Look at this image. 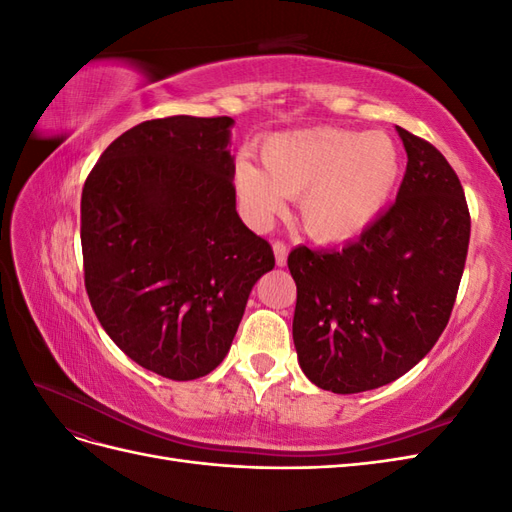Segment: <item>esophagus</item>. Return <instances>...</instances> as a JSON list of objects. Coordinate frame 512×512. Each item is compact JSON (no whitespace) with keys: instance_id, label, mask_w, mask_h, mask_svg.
<instances>
[{"instance_id":"obj_1","label":"esophagus","mask_w":512,"mask_h":512,"mask_svg":"<svg viewBox=\"0 0 512 512\" xmlns=\"http://www.w3.org/2000/svg\"><path fill=\"white\" fill-rule=\"evenodd\" d=\"M273 252H275L277 267H284L286 265V258H288V245L284 241H275L273 243Z\"/></svg>"}]
</instances>
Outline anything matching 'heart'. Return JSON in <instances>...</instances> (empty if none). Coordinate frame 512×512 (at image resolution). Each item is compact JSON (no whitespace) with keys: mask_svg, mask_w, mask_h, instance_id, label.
<instances>
[{"mask_svg":"<svg viewBox=\"0 0 512 512\" xmlns=\"http://www.w3.org/2000/svg\"><path fill=\"white\" fill-rule=\"evenodd\" d=\"M260 158L265 166L237 164V190L252 220L265 224L288 196H301V222L318 241L361 235L389 203L401 173L391 136L331 126L271 134Z\"/></svg>","mask_w":512,"mask_h":512,"instance_id":"b5f03b06","label":"heart"}]
</instances>
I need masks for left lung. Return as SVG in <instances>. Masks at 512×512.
<instances>
[{"label":"left lung","instance_id":"left-lung-1","mask_svg":"<svg viewBox=\"0 0 512 512\" xmlns=\"http://www.w3.org/2000/svg\"><path fill=\"white\" fill-rule=\"evenodd\" d=\"M408 153L397 200L339 250L294 247L292 339L324 391L363 393L404 376L451 318L470 243V209L442 153L397 128Z\"/></svg>","mask_w":512,"mask_h":512}]
</instances>
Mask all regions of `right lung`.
<instances>
[{
	"mask_svg": "<svg viewBox=\"0 0 512 512\" xmlns=\"http://www.w3.org/2000/svg\"><path fill=\"white\" fill-rule=\"evenodd\" d=\"M230 117L143 121L104 149L85 179V288L108 337L168 380L218 367L247 297L275 267L267 239L235 207Z\"/></svg>",
	"mask_w": 512,
	"mask_h": 512,
	"instance_id": "add662e5",
	"label": "right lung"
}]
</instances>
